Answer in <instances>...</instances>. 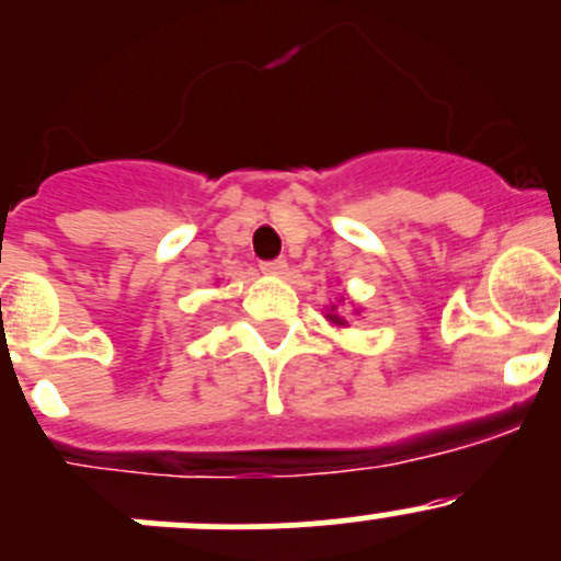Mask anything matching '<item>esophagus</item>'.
<instances>
[{
    "mask_svg": "<svg viewBox=\"0 0 561 561\" xmlns=\"http://www.w3.org/2000/svg\"><path fill=\"white\" fill-rule=\"evenodd\" d=\"M260 271H263V274H271V276H279L287 271V260L285 257L263 260V263H260Z\"/></svg>",
    "mask_w": 561,
    "mask_h": 561,
    "instance_id": "34e87169",
    "label": "esophagus"
}]
</instances>
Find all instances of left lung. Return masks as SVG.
<instances>
[{"instance_id":"8db88e82","label":"left lung","mask_w":561,"mask_h":561,"mask_svg":"<svg viewBox=\"0 0 561 561\" xmlns=\"http://www.w3.org/2000/svg\"><path fill=\"white\" fill-rule=\"evenodd\" d=\"M333 309H336V307H333ZM333 309H331V312H333ZM328 320L336 322V325H344V320H342V317H339V314H328Z\"/></svg>"}]
</instances>
